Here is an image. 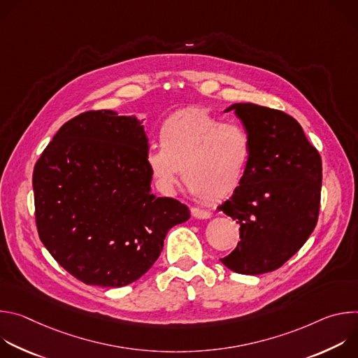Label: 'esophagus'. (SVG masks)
<instances>
[{"label":"esophagus","instance_id":"34e87169","mask_svg":"<svg viewBox=\"0 0 358 358\" xmlns=\"http://www.w3.org/2000/svg\"><path fill=\"white\" fill-rule=\"evenodd\" d=\"M191 215L196 220H208L211 217V213L199 208H191Z\"/></svg>","mask_w":358,"mask_h":358}]
</instances>
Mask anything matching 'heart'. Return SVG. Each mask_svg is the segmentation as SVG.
Here are the masks:
<instances>
[{"instance_id":"heart-1","label":"heart","mask_w":358,"mask_h":358,"mask_svg":"<svg viewBox=\"0 0 358 358\" xmlns=\"http://www.w3.org/2000/svg\"><path fill=\"white\" fill-rule=\"evenodd\" d=\"M160 148L148 150L147 167L164 191L180 182L198 199L217 202L232 195L248 169L252 143L238 123H222L206 109L170 115L159 130Z\"/></svg>"}]
</instances>
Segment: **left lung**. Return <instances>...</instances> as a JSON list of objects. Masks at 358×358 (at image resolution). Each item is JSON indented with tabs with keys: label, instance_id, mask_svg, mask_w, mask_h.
<instances>
[{
	"label": "left lung",
	"instance_id": "obj_1",
	"mask_svg": "<svg viewBox=\"0 0 358 358\" xmlns=\"http://www.w3.org/2000/svg\"><path fill=\"white\" fill-rule=\"evenodd\" d=\"M252 143L243 180L220 211L239 224L236 248L221 262L242 275L280 268L313 232L320 208L322 159L285 112L235 103Z\"/></svg>",
	"mask_w": 358,
	"mask_h": 358
}]
</instances>
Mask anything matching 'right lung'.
<instances>
[{
	"instance_id": "1",
	"label": "right lung",
	"mask_w": 358,
	"mask_h": 358,
	"mask_svg": "<svg viewBox=\"0 0 358 358\" xmlns=\"http://www.w3.org/2000/svg\"><path fill=\"white\" fill-rule=\"evenodd\" d=\"M141 120L90 110L66 122L34 167L35 221L54 259L80 282L122 287L157 261L167 232L189 218L151 192Z\"/></svg>"
}]
</instances>
